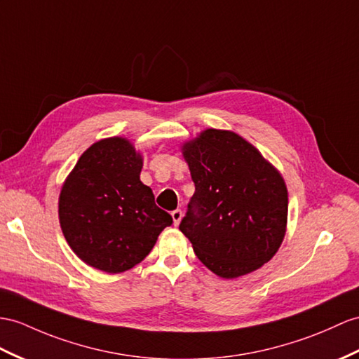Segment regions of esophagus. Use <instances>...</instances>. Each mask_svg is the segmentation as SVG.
<instances>
[{"mask_svg":"<svg viewBox=\"0 0 359 359\" xmlns=\"http://www.w3.org/2000/svg\"><path fill=\"white\" fill-rule=\"evenodd\" d=\"M181 219H182V212H181V210H173V212H172L173 225H180Z\"/></svg>","mask_w":359,"mask_h":359,"instance_id":"obj_1","label":"esophagus"}]
</instances>
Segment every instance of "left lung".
I'll return each mask as SVG.
<instances>
[{"label":"left lung","instance_id":"1","mask_svg":"<svg viewBox=\"0 0 359 359\" xmlns=\"http://www.w3.org/2000/svg\"><path fill=\"white\" fill-rule=\"evenodd\" d=\"M195 195L180 224L196 257L222 278H238L274 257L286 234L282 173L239 134L208 128L181 146Z\"/></svg>","mask_w":359,"mask_h":359}]
</instances>
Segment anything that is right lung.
I'll list each match as a JSON object with an SVG mask.
<instances>
[{
  "mask_svg": "<svg viewBox=\"0 0 359 359\" xmlns=\"http://www.w3.org/2000/svg\"><path fill=\"white\" fill-rule=\"evenodd\" d=\"M143 155L125 137L93 143L59 194V224L74 255L103 273L138 265L172 216L140 181Z\"/></svg>",
  "mask_w": 359,
  "mask_h": 359,
  "instance_id": "add662e5",
  "label": "right lung"
}]
</instances>
